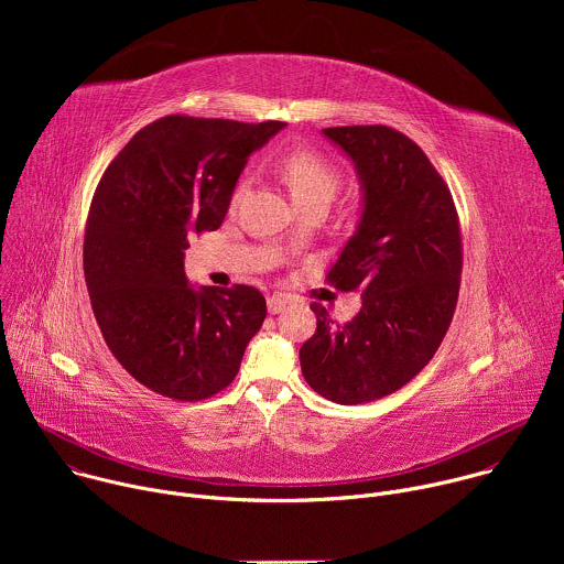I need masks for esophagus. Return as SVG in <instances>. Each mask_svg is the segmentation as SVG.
Listing matches in <instances>:
<instances>
[{
  "instance_id": "1",
  "label": "esophagus",
  "mask_w": 564,
  "mask_h": 564,
  "mask_svg": "<svg viewBox=\"0 0 564 564\" xmlns=\"http://www.w3.org/2000/svg\"><path fill=\"white\" fill-rule=\"evenodd\" d=\"M288 303H292V299H290L288 294H272V296H268V310H270V314L281 312Z\"/></svg>"
}]
</instances>
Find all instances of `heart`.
I'll return each mask as SVG.
<instances>
[{
    "label": "heart",
    "instance_id": "1",
    "mask_svg": "<svg viewBox=\"0 0 564 564\" xmlns=\"http://www.w3.org/2000/svg\"><path fill=\"white\" fill-rule=\"evenodd\" d=\"M279 174L283 183L288 185L292 198L296 205L305 203H326L330 205L341 187V172L333 163V160L310 147H296L290 149L279 158ZM248 192V178L238 181L231 196L229 207L234 209L240 200H243Z\"/></svg>",
    "mask_w": 564,
    "mask_h": 564
}]
</instances>
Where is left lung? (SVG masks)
Masks as SVG:
<instances>
[{
  "label": "left lung",
  "instance_id": "1",
  "mask_svg": "<svg viewBox=\"0 0 564 564\" xmlns=\"http://www.w3.org/2000/svg\"><path fill=\"white\" fill-rule=\"evenodd\" d=\"M324 133L364 185L361 220L326 281L361 290V310L337 324L312 303L316 333L299 359L314 392L352 406L406 386L437 352L457 305L462 234L448 185L409 135L386 124Z\"/></svg>",
  "mask_w": 564,
  "mask_h": 564
}]
</instances>
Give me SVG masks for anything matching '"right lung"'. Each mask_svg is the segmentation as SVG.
Masks as SVG:
<instances>
[{
    "label": "right lung",
    "mask_w": 564,
    "mask_h": 564,
    "mask_svg": "<svg viewBox=\"0 0 564 564\" xmlns=\"http://www.w3.org/2000/svg\"><path fill=\"white\" fill-rule=\"evenodd\" d=\"M285 122L167 116L102 174L85 229V279L100 333L149 390L200 401L227 388L268 314L252 285H187L189 238L220 227L248 155Z\"/></svg>",
    "instance_id": "obj_1"
}]
</instances>
